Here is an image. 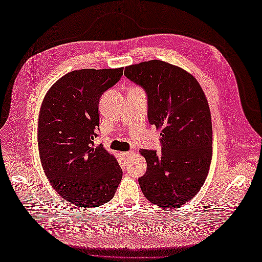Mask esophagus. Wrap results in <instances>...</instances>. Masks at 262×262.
I'll list each match as a JSON object with an SVG mask.
<instances>
[{
    "instance_id": "obj_1",
    "label": "esophagus",
    "mask_w": 262,
    "mask_h": 262,
    "mask_svg": "<svg viewBox=\"0 0 262 262\" xmlns=\"http://www.w3.org/2000/svg\"><path fill=\"white\" fill-rule=\"evenodd\" d=\"M133 154H134V153H133V152H131V150H130V152H124V153H122L121 155H122V157H123V160L128 161L130 157H132V156H133Z\"/></svg>"
}]
</instances>
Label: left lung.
I'll return each mask as SVG.
<instances>
[{"label":"left lung","mask_w":262,"mask_h":262,"mask_svg":"<svg viewBox=\"0 0 262 262\" xmlns=\"http://www.w3.org/2000/svg\"><path fill=\"white\" fill-rule=\"evenodd\" d=\"M124 75L143 87L147 118L161 129L162 152L142 148L147 164L142 192L158 207L176 209L199 192L212 160V121L200 84L179 67L160 60L126 67Z\"/></svg>","instance_id":"1"}]
</instances>
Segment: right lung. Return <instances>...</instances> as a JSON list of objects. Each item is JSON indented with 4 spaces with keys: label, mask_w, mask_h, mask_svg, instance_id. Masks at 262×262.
Segmentation results:
<instances>
[{
    "label": "right lung",
    "mask_w": 262,
    "mask_h": 262,
    "mask_svg": "<svg viewBox=\"0 0 262 262\" xmlns=\"http://www.w3.org/2000/svg\"><path fill=\"white\" fill-rule=\"evenodd\" d=\"M123 68L72 71L46 94L38 119L39 156L47 178L63 199L95 208L114 198L122 178L115 156L101 144L98 102Z\"/></svg>",
    "instance_id": "1"
}]
</instances>
